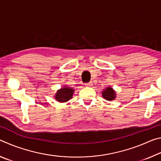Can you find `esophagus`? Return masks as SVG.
I'll return each instance as SVG.
<instances>
[{
	"instance_id": "1",
	"label": "esophagus",
	"mask_w": 161,
	"mask_h": 161,
	"mask_svg": "<svg viewBox=\"0 0 161 161\" xmlns=\"http://www.w3.org/2000/svg\"><path fill=\"white\" fill-rule=\"evenodd\" d=\"M85 85L86 86H92V81H89V82H88V83H86Z\"/></svg>"
}]
</instances>
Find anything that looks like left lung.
Segmentation results:
<instances>
[{
    "label": "left lung",
    "instance_id": "obj_1",
    "mask_svg": "<svg viewBox=\"0 0 161 161\" xmlns=\"http://www.w3.org/2000/svg\"><path fill=\"white\" fill-rule=\"evenodd\" d=\"M102 96L105 99L110 101L115 99L116 93L111 87H107L105 90L102 92Z\"/></svg>",
    "mask_w": 161,
    "mask_h": 161
}]
</instances>
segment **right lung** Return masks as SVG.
<instances>
[{
    "instance_id": "add662e5",
    "label": "right lung",
    "mask_w": 161,
    "mask_h": 161,
    "mask_svg": "<svg viewBox=\"0 0 161 161\" xmlns=\"http://www.w3.org/2000/svg\"><path fill=\"white\" fill-rule=\"evenodd\" d=\"M74 89L70 87H64L58 91L55 95V99L59 102H66L72 97Z\"/></svg>"
}]
</instances>
